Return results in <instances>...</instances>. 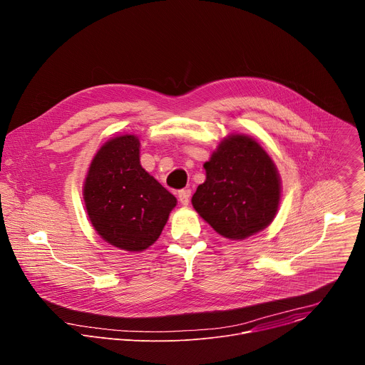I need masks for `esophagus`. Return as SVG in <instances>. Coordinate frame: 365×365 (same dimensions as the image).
Segmentation results:
<instances>
[{
  "label": "esophagus",
  "mask_w": 365,
  "mask_h": 365,
  "mask_svg": "<svg viewBox=\"0 0 365 365\" xmlns=\"http://www.w3.org/2000/svg\"><path fill=\"white\" fill-rule=\"evenodd\" d=\"M178 196H179V202H180L183 206H187V205H189V200H190V190H189V189H182V190H179Z\"/></svg>",
  "instance_id": "obj_1"
}]
</instances>
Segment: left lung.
<instances>
[{"instance_id":"8db88e82","label":"left lung","mask_w":365,"mask_h":365,"mask_svg":"<svg viewBox=\"0 0 365 365\" xmlns=\"http://www.w3.org/2000/svg\"><path fill=\"white\" fill-rule=\"evenodd\" d=\"M203 168L206 180L193 193L192 205L220 235L244 240L270 225L280 203V176L254 138L228 135Z\"/></svg>"}]
</instances>
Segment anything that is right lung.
<instances>
[{
  "mask_svg": "<svg viewBox=\"0 0 365 365\" xmlns=\"http://www.w3.org/2000/svg\"><path fill=\"white\" fill-rule=\"evenodd\" d=\"M83 199L92 227L114 247L130 252L158 240L176 197L140 165V141L133 134L103 144L91 162Z\"/></svg>",
  "mask_w": 365,
  "mask_h": 365,
  "instance_id": "obj_1",
  "label": "right lung"
}]
</instances>
